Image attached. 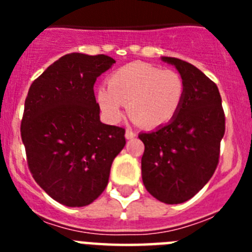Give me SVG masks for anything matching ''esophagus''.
Listing matches in <instances>:
<instances>
[{"label": "esophagus", "instance_id": "1", "mask_svg": "<svg viewBox=\"0 0 252 252\" xmlns=\"http://www.w3.org/2000/svg\"><path fill=\"white\" fill-rule=\"evenodd\" d=\"M125 136H126V139L127 140L135 139V137H136V132H133L131 128H127V130H126V135H125Z\"/></svg>", "mask_w": 252, "mask_h": 252}]
</instances>
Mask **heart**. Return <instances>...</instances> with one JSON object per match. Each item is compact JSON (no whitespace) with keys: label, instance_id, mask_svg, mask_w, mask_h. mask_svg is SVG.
<instances>
[{"label":"heart","instance_id":"b5f03b06","mask_svg":"<svg viewBox=\"0 0 252 252\" xmlns=\"http://www.w3.org/2000/svg\"><path fill=\"white\" fill-rule=\"evenodd\" d=\"M186 93L183 78L175 70L148 63L126 64L99 87L95 99L111 122H119L127 104L128 115L145 127L168 124L179 112Z\"/></svg>","mask_w":252,"mask_h":252}]
</instances>
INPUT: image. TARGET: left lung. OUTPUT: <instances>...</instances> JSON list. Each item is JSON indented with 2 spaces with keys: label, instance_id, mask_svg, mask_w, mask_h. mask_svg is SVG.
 Wrapping results in <instances>:
<instances>
[{
  "label": "left lung",
  "instance_id": "8db88e82",
  "mask_svg": "<svg viewBox=\"0 0 252 252\" xmlns=\"http://www.w3.org/2000/svg\"><path fill=\"white\" fill-rule=\"evenodd\" d=\"M175 65L186 84L179 112L153 132L140 133L146 190L166 204H178L197 194L212 178L224 135V112L215 82L184 60L162 57Z\"/></svg>",
  "mask_w": 252,
  "mask_h": 252
}]
</instances>
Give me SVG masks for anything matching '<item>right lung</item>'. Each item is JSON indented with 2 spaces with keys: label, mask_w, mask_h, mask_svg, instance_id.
Wrapping results in <instances>:
<instances>
[{
  "label": "right lung",
  "mask_w": 252,
  "mask_h": 252,
  "mask_svg": "<svg viewBox=\"0 0 252 252\" xmlns=\"http://www.w3.org/2000/svg\"><path fill=\"white\" fill-rule=\"evenodd\" d=\"M115 63L107 55L72 53L57 60L29 90L21 139L32 178L59 203L84 207L102 194L125 128L99 121L97 78Z\"/></svg>",
  "instance_id": "right-lung-1"
}]
</instances>
